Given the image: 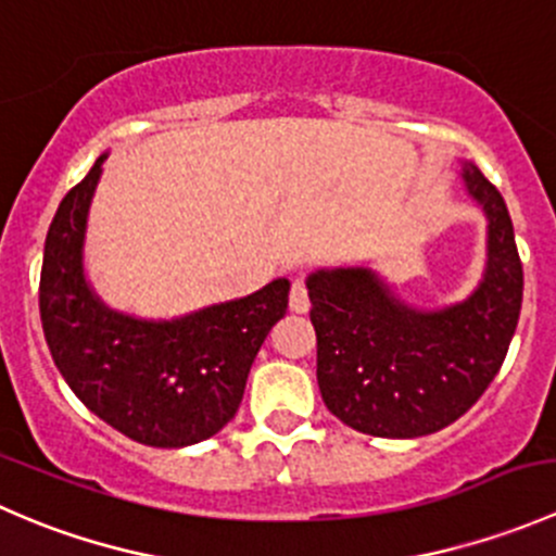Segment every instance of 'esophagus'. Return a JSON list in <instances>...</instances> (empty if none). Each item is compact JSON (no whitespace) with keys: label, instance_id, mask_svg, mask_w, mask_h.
Segmentation results:
<instances>
[{"label":"esophagus","instance_id":"esophagus-1","mask_svg":"<svg viewBox=\"0 0 556 556\" xmlns=\"http://www.w3.org/2000/svg\"><path fill=\"white\" fill-rule=\"evenodd\" d=\"M309 293H306V282L304 279H295L293 288H290V312L304 314L309 312Z\"/></svg>","mask_w":556,"mask_h":556}]
</instances>
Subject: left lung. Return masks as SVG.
<instances>
[{
	"instance_id": "left-lung-1",
	"label": "left lung",
	"mask_w": 556,
	"mask_h": 556,
	"mask_svg": "<svg viewBox=\"0 0 556 556\" xmlns=\"http://www.w3.org/2000/svg\"><path fill=\"white\" fill-rule=\"evenodd\" d=\"M463 185L486 217V263L468 299L417 309L371 266L306 279L317 384L330 414L377 439H419L463 417L506 361L521 309V261L501 190L470 161Z\"/></svg>"
}]
</instances>
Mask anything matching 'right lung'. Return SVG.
Returning a JSON list of instances; mask_svg holds the SVG:
<instances>
[{
	"mask_svg": "<svg viewBox=\"0 0 556 556\" xmlns=\"http://www.w3.org/2000/svg\"><path fill=\"white\" fill-rule=\"evenodd\" d=\"M106 153L61 199L48 228L39 314L55 368L77 397L144 446L179 450L220 433L242 403L263 339L288 309L285 277L244 299L174 319L106 306L86 277V231Z\"/></svg>",
	"mask_w": 556,
	"mask_h": 556,
	"instance_id": "right-lung-1",
	"label": "right lung"
}]
</instances>
